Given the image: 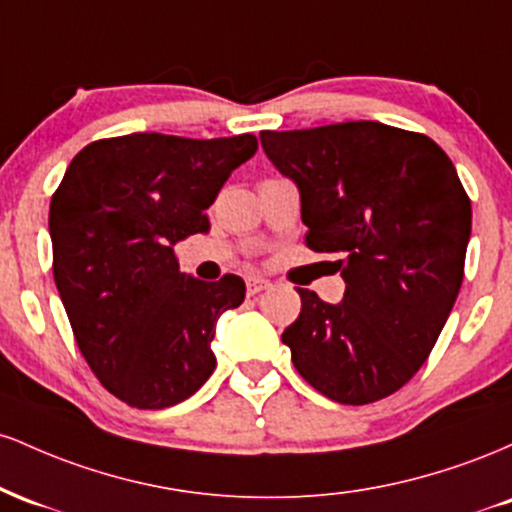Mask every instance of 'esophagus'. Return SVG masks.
Returning a JSON list of instances; mask_svg holds the SVG:
<instances>
[{"instance_id": "1", "label": "esophagus", "mask_w": 512, "mask_h": 512, "mask_svg": "<svg viewBox=\"0 0 512 512\" xmlns=\"http://www.w3.org/2000/svg\"><path fill=\"white\" fill-rule=\"evenodd\" d=\"M245 286H248L250 296H257V293L267 291L272 284H269V281L264 279V276H248V281H245Z\"/></svg>"}]
</instances>
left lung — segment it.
<instances>
[{"mask_svg":"<svg viewBox=\"0 0 512 512\" xmlns=\"http://www.w3.org/2000/svg\"><path fill=\"white\" fill-rule=\"evenodd\" d=\"M264 154L301 192L305 243L334 257L339 303L301 293L281 342L298 373L339 404L409 383L445 327L464 276L472 204L426 134L383 122L262 132Z\"/></svg>","mask_w":512,"mask_h":512,"instance_id":"1","label":"left lung"}]
</instances>
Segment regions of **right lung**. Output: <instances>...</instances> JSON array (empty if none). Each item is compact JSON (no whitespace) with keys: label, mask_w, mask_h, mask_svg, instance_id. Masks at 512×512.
<instances>
[{"label":"right lung","mask_w":512,"mask_h":512,"mask_svg":"<svg viewBox=\"0 0 512 512\" xmlns=\"http://www.w3.org/2000/svg\"><path fill=\"white\" fill-rule=\"evenodd\" d=\"M255 151L252 134L101 139L52 195V274L76 344L129 407H173L214 373L216 320L243 303L245 281L180 272L175 245L209 231L204 211Z\"/></svg>","instance_id":"add662e5"}]
</instances>
